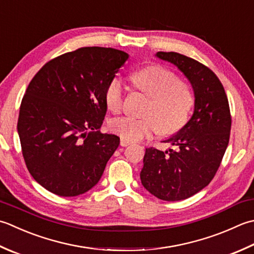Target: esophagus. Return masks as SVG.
Listing matches in <instances>:
<instances>
[{
    "label": "esophagus",
    "mask_w": 254,
    "mask_h": 254,
    "mask_svg": "<svg viewBox=\"0 0 254 254\" xmlns=\"http://www.w3.org/2000/svg\"><path fill=\"white\" fill-rule=\"evenodd\" d=\"M120 144H121V146H127V145H130V144H132V142H131V141H128V140H127V138H123V137H121Z\"/></svg>",
    "instance_id": "34e87169"
}]
</instances>
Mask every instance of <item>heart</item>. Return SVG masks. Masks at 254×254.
Masks as SVG:
<instances>
[{"label": "heart", "mask_w": 254, "mask_h": 254, "mask_svg": "<svg viewBox=\"0 0 254 254\" xmlns=\"http://www.w3.org/2000/svg\"><path fill=\"white\" fill-rule=\"evenodd\" d=\"M134 84L150 97L142 118L126 116L112 119L109 127L128 141H138L157 131L171 134L185 126L193 106V93L186 81L160 64L142 68L132 74ZM124 102V84L113 78L106 90L109 110L120 112Z\"/></svg>", "instance_id": "1"}]
</instances>
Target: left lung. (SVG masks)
Here are the masks:
<instances>
[{
    "label": "left lung",
    "mask_w": 254,
    "mask_h": 254,
    "mask_svg": "<svg viewBox=\"0 0 254 254\" xmlns=\"http://www.w3.org/2000/svg\"><path fill=\"white\" fill-rule=\"evenodd\" d=\"M156 56L175 64L188 78L195 110L185 127L163 141L177 151L146 148L140 177L152 195L177 201L200 191L215 177L229 143L231 114L225 88L211 69L175 52H158Z\"/></svg>",
    "instance_id": "obj_1"
}]
</instances>
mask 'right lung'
<instances>
[{
  "label": "right lung",
  "instance_id": "1",
  "mask_svg": "<svg viewBox=\"0 0 254 254\" xmlns=\"http://www.w3.org/2000/svg\"><path fill=\"white\" fill-rule=\"evenodd\" d=\"M127 58L114 48L81 47L45 64L29 82L17 131L27 170L47 190L73 197L100 181L120 144L99 131L106 90Z\"/></svg>",
  "mask_w": 254,
  "mask_h": 254
}]
</instances>
